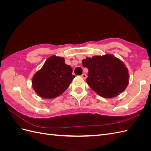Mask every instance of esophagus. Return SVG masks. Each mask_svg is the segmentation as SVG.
<instances>
[{
  "label": "esophagus",
  "instance_id": "34e87169",
  "mask_svg": "<svg viewBox=\"0 0 151 151\" xmlns=\"http://www.w3.org/2000/svg\"><path fill=\"white\" fill-rule=\"evenodd\" d=\"M81 77H83L84 79H86V77H87V75H86V74H83L81 75Z\"/></svg>",
  "mask_w": 151,
  "mask_h": 151
}]
</instances>
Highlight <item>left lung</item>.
<instances>
[{"label":"left lung","mask_w":151,"mask_h":151,"mask_svg":"<svg viewBox=\"0 0 151 151\" xmlns=\"http://www.w3.org/2000/svg\"><path fill=\"white\" fill-rule=\"evenodd\" d=\"M82 63L89 70L87 83L102 97H115L129 84V75L127 67L120 59L112 55L87 57Z\"/></svg>","instance_id":"8db88e82"}]
</instances>
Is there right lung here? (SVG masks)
Returning <instances> with one entry per match:
<instances>
[{"label":"right lung","mask_w":151,"mask_h":151,"mask_svg":"<svg viewBox=\"0 0 151 151\" xmlns=\"http://www.w3.org/2000/svg\"><path fill=\"white\" fill-rule=\"evenodd\" d=\"M75 77L70 66L65 63L64 58L53 55L34 75L32 86L40 97L52 99L64 92Z\"/></svg>","instance_id":"1"}]
</instances>
